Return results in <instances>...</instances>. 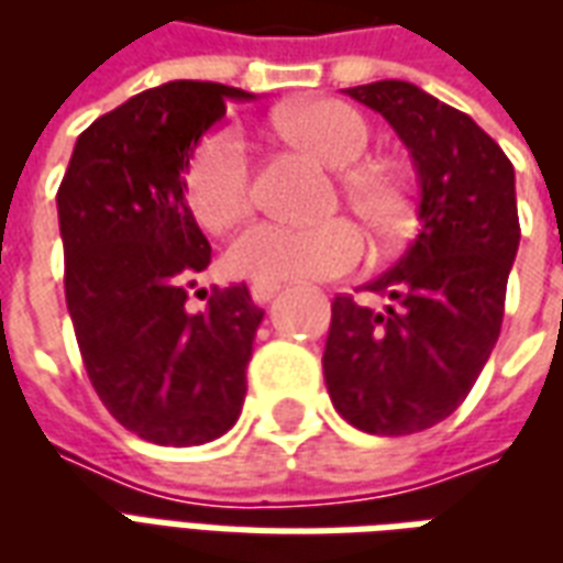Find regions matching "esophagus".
I'll return each instance as SVG.
<instances>
[{
    "mask_svg": "<svg viewBox=\"0 0 563 563\" xmlns=\"http://www.w3.org/2000/svg\"><path fill=\"white\" fill-rule=\"evenodd\" d=\"M277 292H280V283H253V286H250V298H253L256 305H265V301H271Z\"/></svg>",
    "mask_w": 563,
    "mask_h": 563,
    "instance_id": "34e87169",
    "label": "esophagus"
}]
</instances>
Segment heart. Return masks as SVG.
I'll list each match as a JSON object with an SVG mask.
<instances>
[{
    "mask_svg": "<svg viewBox=\"0 0 563 563\" xmlns=\"http://www.w3.org/2000/svg\"><path fill=\"white\" fill-rule=\"evenodd\" d=\"M277 132L329 168H350L371 147L367 120L341 99H310L286 108L277 114ZM341 192L377 241H389L404 229L410 205L407 186L389 168H353L343 174ZM186 201L210 232H222L250 213L253 174L241 132L220 129L198 144L186 165ZM362 253V234L346 220L322 225L256 222L229 244L225 268L232 277L253 283L322 280L350 274Z\"/></svg>",
    "mask_w": 563,
    "mask_h": 563,
    "instance_id": "obj_1",
    "label": "heart"
}]
</instances>
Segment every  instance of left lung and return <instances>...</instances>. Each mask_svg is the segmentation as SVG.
Instances as JSON below:
<instances>
[{
	"label": "left lung",
	"mask_w": 563,
	"mask_h": 563,
	"mask_svg": "<svg viewBox=\"0 0 563 563\" xmlns=\"http://www.w3.org/2000/svg\"><path fill=\"white\" fill-rule=\"evenodd\" d=\"M391 123L419 174V232L395 268L331 301L322 371L358 431L404 437L455 413L495 350L519 250L516 172L471 117L407 80L350 87Z\"/></svg>",
	"instance_id": "8db88e82"
}]
</instances>
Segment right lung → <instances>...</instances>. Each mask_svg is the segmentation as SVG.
Listing matches in <instances>:
<instances>
[{"label": "right lung", "mask_w": 563, "mask_h": 563, "mask_svg": "<svg viewBox=\"0 0 563 563\" xmlns=\"http://www.w3.org/2000/svg\"><path fill=\"white\" fill-rule=\"evenodd\" d=\"M250 92L172 80L80 132L56 192L66 305L80 358L108 413L141 440L198 446L241 416L246 362L265 310L244 283L186 307L210 265L186 205L198 141Z\"/></svg>", "instance_id": "1"}]
</instances>
